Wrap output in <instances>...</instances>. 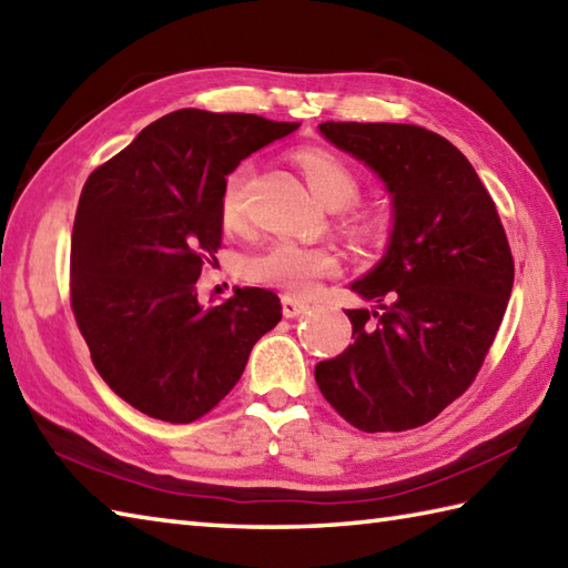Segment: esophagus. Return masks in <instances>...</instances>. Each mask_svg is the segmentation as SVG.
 Segmentation results:
<instances>
[{
	"label": "esophagus",
	"instance_id": "obj_1",
	"mask_svg": "<svg viewBox=\"0 0 568 568\" xmlns=\"http://www.w3.org/2000/svg\"><path fill=\"white\" fill-rule=\"evenodd\" d=\"M281 303H283V315H285V317H297V315H303L305 310H307L305 300L293 297V295H283Z\"/></svg>",
	"mask_w": 568,
	"mask_h": 568
}]
</instances>
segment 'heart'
Segmentation results:
<instances>
[{"instance_id":"b5f03b06","label":"heart","mask_w":568,"mask_h":568,"mask_svg":"<svg viewBox=\"0 0 568 568\" xmlns=\"http://www.w3.org/2000/svg\"><path fill=\"white\" fill-rule=\"evenodd\" d=\"M297 162L303 166V174L313 189V194L329 209H339L352 204L359 194V182L354 172L344 164L337 154L327 150L307 148L297 154ZM246 176L248 166L243 164L233 170L224 189H221V224L226 229H239L243 214H246ZM339 258L335 251L322 246H305L295 241H273L258 253L248 255L246 275L255 283L281 287L293 295H310L320 281L329 275H337Z\"/></svg>"}]
</instances>
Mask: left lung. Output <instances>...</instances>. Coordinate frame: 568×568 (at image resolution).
<instances>
[{
    "label": "left lung",
    "instance_id": "left-lung-1",
    "mask_svg": "<svg viewBox=\"0 0 568 568\" xmlns=\"http://www.w3.org/2000/svg\"><path fill=\"white\" fill-rule=\"evenodd\" d=\"M369 164L394 202L384 258L352 291V344L315 366L322 396L364 433L418 428L465 394L490 352L515 283L493 196L446 138L402 122H322Z\"/></svg>",
    "mask_w": 568,
    "mask_h": 568
}]
</instances>
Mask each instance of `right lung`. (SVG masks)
<instances>
[{
  "label": "right lung",
  "mask_w": 568,
  "mask_h": 568,
  "mask_svg": "<svg viewBox=\"0 0 568 568\" xmlns=\"http://www.w3.org/2000/svg\"><path fill=\"white\" fill-rule=\"evenodd\" d=\"M293 130L261 115L174 110L88 176L71 236V307L98 374L142 414L202 418L281 322L271 291L236 287L202 305L196 281L221 248L226 174Z\"/></svg>",
  "instance_id": "right-lung-1"
}]
</instances>
